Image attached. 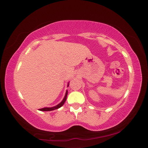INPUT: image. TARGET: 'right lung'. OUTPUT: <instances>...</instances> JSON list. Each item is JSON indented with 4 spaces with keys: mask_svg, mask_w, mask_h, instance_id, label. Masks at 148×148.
I'll list each match as a JSON object with an SVG mask.
<instances>
[{
    "mask_svg": "<svg viewBox=\"0 0 148 148\" xmlns=\"http://www.w3.org/2000/svg\"><path fill=\"white\" fill-rule=\"evenodd\" d=\"M67 94H68V91H66V94H65L64 99H63V100L62 101V102L58 104V105H56V106L53 107H45V108H43V109H40L39 110H40V111H53V110L57 109H58V108L61 107L62 105H64V103L65 101H66V100Z\"/></svg>",
    "mask_w": 148,
    "mask_h": 148,
    "instance_id": "add662e5",
    "label": "right lung"
}]
</instances>
